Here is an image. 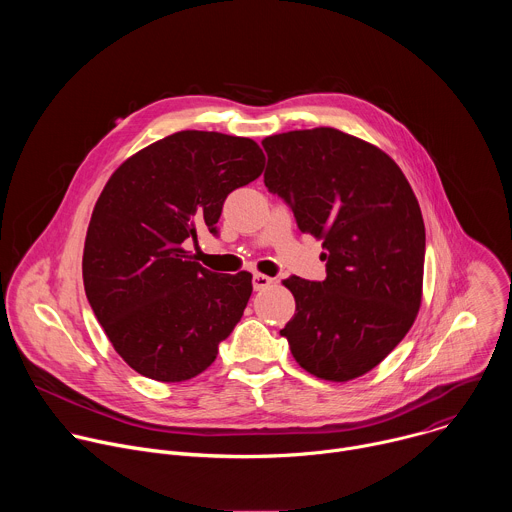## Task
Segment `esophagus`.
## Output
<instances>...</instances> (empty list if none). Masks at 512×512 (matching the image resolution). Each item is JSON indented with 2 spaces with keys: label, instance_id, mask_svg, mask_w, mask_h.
Wrapping results in <instances>:
<instances>
[{
  "label": "esophagus",
  "instance_id": "obj_1",
  "mask_svg": "<svg viewBox=\"0 0 512 512\" xmlns=\"http://www.w3.org/2000/svg\"><path fill=\"white\" fill-rule=\"evenodd\" d=\"M275 281H273V277H269V275H263V273H255L253 275V287L257 289V291H261V289H267V287H271Z\"/></svg>",
  "mask_w": 512,
  "mask_h": 512
}]
</instances>
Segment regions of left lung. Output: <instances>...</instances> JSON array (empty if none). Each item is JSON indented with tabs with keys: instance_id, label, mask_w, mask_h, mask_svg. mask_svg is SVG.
I'll list each match as a JSON object with an SVG mask.
<instances>
[{
	"instance_id": "8db88e82",
	"label": "left lung",
	"mask_w": 512,
	"mask_h": 512,
	"mask_svg": "<svg viewBox=\"0 0 512 512\" xmlns=\"http://www.w3.org/2000/svg\"><path fill=\"white\" fill-rule=\"evenodd\" d=\"M265 186L322 241L326 279L291 275L296 314L281 336L310 375L346 383L373 371L413 326L423 296L425 225L401 168L334 127L269 135Z\"/></svg>"
}]
</instances>
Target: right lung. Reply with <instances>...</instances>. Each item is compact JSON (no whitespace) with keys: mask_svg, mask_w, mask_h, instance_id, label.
Segmentation results:
<instances>
[{"mask_svg":"<svg viewBox=\"0 0 512 512\" xmlns=\"http://www.w3.org/2000/svg\"><path fill=\"white\" fill-rule=\"evenodd\" d=\"M265 168L259 143L178 131L127 158L87 229V300L117 354L139 375L182 383L206 371L253 291V275L212 273L186 249L216 231L225 198Z\"/></svg>","mask_w":512,"mask_h":512,"instance_id":"1","label":"right lung"}]
</instances>
